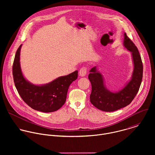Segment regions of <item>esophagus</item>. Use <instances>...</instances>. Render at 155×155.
Wrapping results in <instances>:
<instances>
[{
	"mask_svg": "<svg viewBox=\"0 0 155 155\" xmlns=\"http://www.w3.org/2000/svg\"><path fill=\"white\" fill-rule=\"evenodd\" d=\"M87 69L86 67H82L81 68L80 71H79V75L81 77H84L86 74H87Z\"/></svg>",
	"mask_w": 155,
	"mask_h": 155,
	"instance_id": "esophagus-1",
	"label": "esophagus"
}]
</instances>
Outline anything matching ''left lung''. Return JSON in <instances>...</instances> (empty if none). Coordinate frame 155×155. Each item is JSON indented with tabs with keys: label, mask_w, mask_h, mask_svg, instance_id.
I'll return each mask as SVG.
<instances>
[{
	"label": "left lung",
	"mask_w": 155,
	"mask_h": 155,
	"mask_svg": "<svg viewBox=\"0 0 155 155\" xmlns=\"http://www.w3.org/2000/svg\"><path fill=\"white\" fill-rule=\"evenodd\" d=\"M124 46L131 52L133 71L130 79L118 91L112 92L107 88L104 78L97 69L92 67L89 74V80L92 86L90 95L91 103L97 109L104 111H114L130 104L137 95L141 84L143 66L137 46L124 33Z\"/></svg>",
	"instance_id": "8db88e82"
}]
</instances>
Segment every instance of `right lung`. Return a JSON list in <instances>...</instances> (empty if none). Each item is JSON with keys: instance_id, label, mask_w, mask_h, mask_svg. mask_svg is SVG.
<instances>
[{"instance_id": "obj_1", "label": "right lung", "mask_w": 155, "mask_h": 155, "mask_svg": "<svg viewBox=\"0 0 155 155\" xmlns=\"http://www.w3.org/2000/svg\"><path fill=\"white\" fill-rule=\"evenodd\" d=\"M18 48L15 56L12 74L15 87L23 101L36 110L49 113L58 110L65 103L70 84L78 78V71L60 76L49 83L35 85L24 76L20 65V51Z\"/></svg>"}]
</instances>
